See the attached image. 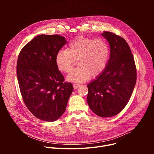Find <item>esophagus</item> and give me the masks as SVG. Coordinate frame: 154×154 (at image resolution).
I'll use <instances>...</instances> for the list:
<instances>
[{"instance_id": "obj_1", "label": "esophagus", "mask_w": 154, "mask_h": 154, "mask_svg": "<svg viewBox=\"0 0 154 154\" xmlns=\"http://www.w3.org/2000/svg\"><path fill=\"white\" fill-rule=\"evenodd\" d=\"M79 86H80V85H79V84H77V83H74V84H73V87H74V88L75 90L77 89Z\"/></svg>"}]
</instances>
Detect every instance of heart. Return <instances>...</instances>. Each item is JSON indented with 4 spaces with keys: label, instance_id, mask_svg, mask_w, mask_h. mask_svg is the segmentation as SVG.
Returning a JSON list of instances; mask_svg holds the SVG:
<instances>
[{
    "label": "heart",
    "instance_id": "obj_1",
    "mask_svg": "<svg viewBox=\"0 0 154 154\" xmlns=\"http://www.w3.org/2000/svg\"><path fill=\"white\" fill-rule=\"evenodd\" d=\"M109 57V47L103 39H93L79 36L70 42L67 48L59 51L55 58L57 68L68 73L78 60L79 67L67 76V80L82 83L93 75H100L106 67Z\"/></svg>",
    "mask_w": 154,
    "mask_h": 154
}]
</instances>
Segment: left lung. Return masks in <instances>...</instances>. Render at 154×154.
<instances>
[{
	"instance_id": "left-lung-1",
	"label": "left lung",
	"mask_w": 154,
	"mask_h": 154,
	"mask_svg": "<svg viewBox=\"0 0 154 154\" xmlns=\"http://www.w3.org/2000/svg\"><path fill=\"white\" fill-rule=\"evenodd\" d=\"M102 36L108 42L110 56L105 70L87 85V102L91 110L102 118L120 113L129 101L137 81V69L126 41L109 32Z\"/></svg>"
}]
</instances>
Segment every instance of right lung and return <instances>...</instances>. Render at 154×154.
<instances>
[{
    "label": "right lung",
    "instance_id": "1",
    "mask_svg": "<svg viewBox=\"0 0 154 154\" xmlns=\"http://www.w3.org/2000/svg\"><path fill=\"white\" fill-rule=\"evenodd\" d=\"M67 41L58 35H40L22 49L17 62L20 93L29 110L38 119L53 122L64 113L72 93L64 82L55 58Z\"/></svg>",
    "mask_w": 154,
    "mask_h": 154
}]
</instances>
